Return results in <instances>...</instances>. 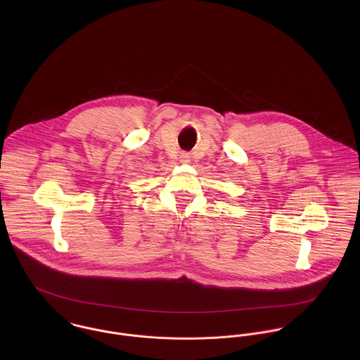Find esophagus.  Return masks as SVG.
<instances>
[{"label": "esophagus", "mask_w": 360, "mask_h": 360, "mask_svg": "<svg viewBox=\"0 0 360 360\" xmlns=\"http://www.w3.org/2000/svg\"><path fill=\"white\" fill-rule=\"evenodd\" d=\"M188 158H190V156H188L187 154L181 155V159H183V162H188Z\"/></svg>", "instance_id": "esophagus-1"}]
</instances>
